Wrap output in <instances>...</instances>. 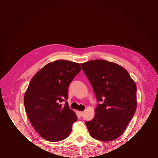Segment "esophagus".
Segmentation results:
<instances>
[{
	"label": "esophagus",
	"mask_w": 158,
	"mask_h": 158,
	"mask_svg": "<svg viewBox=\"0 0 158 158\" xmlns=\"http://www.w3.org/2000/svg\"><path fill=\"white\" fill-rule=\"evenodd\" d=\"M77 113L79 114V116H81H81H82V114H83V111H77Z\"/></svg>",
	"instance_id": "obj_1"
}]
</instances>
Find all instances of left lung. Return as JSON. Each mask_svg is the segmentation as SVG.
Returning a JSON list of instances; mask_svg holds the SVG:
<instances>
[{
    "label": "left lung",
    "mask_w": 158,
    "mask_h": 158,
    "mask_svg": "<svg viewBox=\"0 0 158 158\" xmlns=\"http://www.w3.org/2000/svg\"><path fill=\"white\" fill-rule=\"evenodd\" d=\"M92 86L98 104L94 118L85 122L95 139L110 142L120 136L136 110V86L127 71L103 60L81 64Z\"/></svg>",
    "instance_id": "obj_1"
}]
</instances>
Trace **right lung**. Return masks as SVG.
<instances>
[{"mask_svg": "<svg viewBox=\"0 0 158 158\" xmlns=\"http://www.w3.org/2000/svg\"><path fill=\"white\" fill-rule=\"evenodd\" d=\"M79 63L67 60L49 63L32 78L24 95L27 117L41 138L59 142L70 134L77 117L69 104V86L81 71Z\"/></svg>", "mask_w": 158, "mask_h": 158, "instance_id": "right-lung-1", "label": "right lung"}]
</instances>
